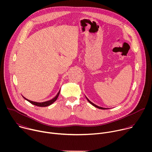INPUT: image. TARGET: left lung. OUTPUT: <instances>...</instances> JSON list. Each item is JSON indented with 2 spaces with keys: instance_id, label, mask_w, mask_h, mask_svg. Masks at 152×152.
<instances>
[{
  "instance_id": "obj_1",
  "label": "left lung",
  "mask_w": 152,
  "mask_h": 152,
  "mask_svg": "<svg viewBox=\"0 0 152 152\" xmlns=\"http://www.w3.org/2000/svg\"><path fill=\"white\" fill-rule=\"evenodd\" d=\"M86 97V96H85ZM86 99H87V100L88 101V102L89 103H90L92 105H93L94 106H95V107H97V108H99V109H101V110H106V109H107V108H104V107H100V106H97L96 104H94L93 103H92L87 97H86Z\"/></svg>"
}]
</instances>
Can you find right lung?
Instances as JSON below:
<instances>
[{"label":"right lung","instance_id":"obj_1","mask_svg":"<svg viewBox=\"0 0 152 152\" xmlns=\"http://www.w3.org/2000/svg\"><path fill=\"white\" fill-rule=\"evenodd\" d=\"M59 93H60V90L59 91V92L58 93V94H56V96L53 98L52 99L49 100V101H46V102H41V103H39V102H33V101H31V100H29L27 99H26L25 97L23 96V97L26 99L27 101H28L29 102H30L31 103H32V104H34L35 106H39V107H46V106H49L50 104H52L53 102H55L56 99H58V96H59Z\"/></svg>","mask_w":152,"mask_h":152}]
</instances>
